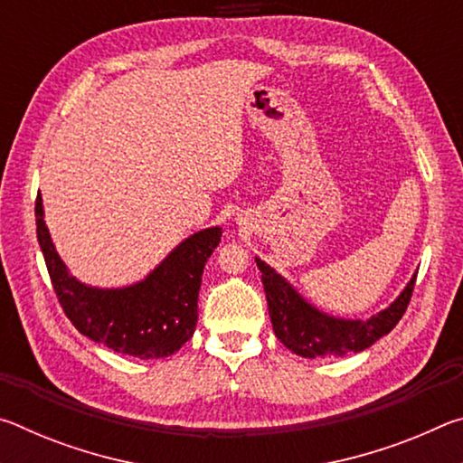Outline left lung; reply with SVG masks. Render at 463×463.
<instances>
[{
	"label": "left lung",
	"instance_id": "1",
	"mask_svg": "<svg viewBox=\"0 0 463 463\" xmlns=\"http://www.w3.org/2000/svg\"><path fill=\"white\" fill-rule=\"evenodd\" d=\"M255 261L261 271L273 333L289 351L302 357H343L367 349L398 325L409 307L417 281L414 276L394 304L375 317L367 320H345L323 315L310 307L268 263L261 260Z\"/></svg>",
	"mask_w": 463,
	"mask_h": 463
}]
</instances>
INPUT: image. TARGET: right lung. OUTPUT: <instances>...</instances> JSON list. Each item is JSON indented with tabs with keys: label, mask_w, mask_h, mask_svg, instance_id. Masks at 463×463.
<instances>
[{
	"label": "right lung",
	"mask_w": 463,
	"mask_h": 463,
	"mask_svg": "<svg viewBox=\"0 0 463 463\" xmlns=\"http://www.w3.org/2000/svg\"><path fill=\"white\" fill-rule=\"evenodd\" d=\"M36 237L61 308L81 335L140 359L174 355L194 335L198 323L202 271L222 231H200L171 250L146 279L122 289L83 286L69 276L43 218V198L36 206Z\"/></svg>",
	"instance_id": "add662e5"
}]
</instances>
